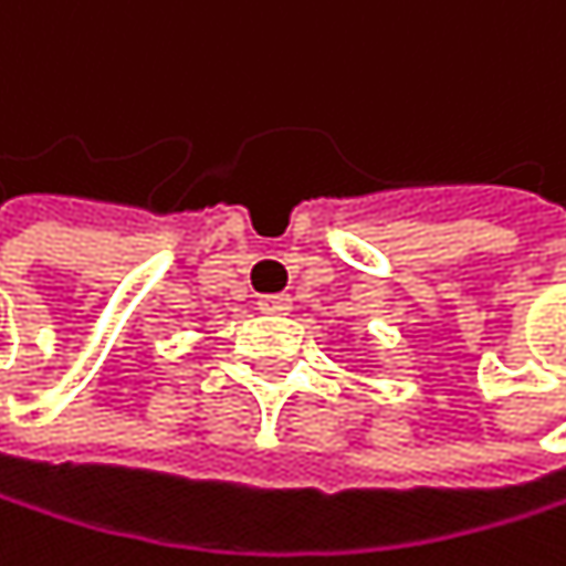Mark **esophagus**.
<instances>
[{
	"instance_id": "esophagus-1",
	"label": "esophagus",
	"mask_w": 566,
	"mask_h": 566,
	"mask_svg": "<svg viewBox=\"0 0 566 566\" xmlns=\"http://www.w3.org/2000/svg\"><path fill=\"white\" fill-rule=\"evenodd\" d=\"M258 308L264 315H289L292 312V298L289 295H261L258 298Z\"/></svg>"
}]
</instances>
